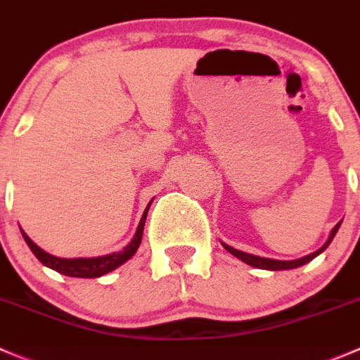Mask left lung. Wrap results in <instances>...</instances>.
<instances>
[{
    "label": "left lung",
    "mask_w": 360,
    "mask_h": 360,
    "mask_svg": "<svg viewBox=\"0 0 360 360\" xmlns=\"http://www.w3.org/2000/svg\"><path fill=\"white\" fill-rule=\"evenodd\" d=\"M340 225H341V221L338 223V225L334 226L333 230H330L329 239L326 240V244H323V246L320 248V250L313 251L311 255H306V257H302V258H297V260H273V258H264V257H257V255L244 253V251L236 250V248L229 246V244H225V243H221V244H223V248H225V250L229 251V253H232L233 257H237V258H239V260L246 262L248 265H253V267H258V269H267V271H287V269L301 267V265L308 264V262H311L313 258L319 257L320 253H323V251L327 250V246H329V244H330V240L334 239V236H336L338 230H340Z\"/></svg>",
    "instance_id": "obj_1"
}]
</instances>
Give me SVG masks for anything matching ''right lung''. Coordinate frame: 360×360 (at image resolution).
<instances>
[{
	"mask_svg": "<svg viewBox=\"0 0 360 360\" xmlns=\"http://www.w3.org/2000/svg\"><path fill=\"white\" fill-rule=\"evenodd\" d=\"M151 202H149L148 207H146V211H144V214H142L141 223H139L137 230H135L134 239H131L130 243L123 248V250L117 251V253L103 255V257H93V258L54 257V255L47 253V251L41 250L40 246H37V244H34L33 240L27 237V233L24 232L22 229H20V232H22L24 240H26V244L30 246V250L34 253V257H37L44 265H47V267L58 271L59 274H65V276H72V278H100V276H103V274L114 271V269H117L120 265H123L124 262L130 260V258L137 253L139 246H141V240H142V232H144L146 216H148Z\"/></svg>",
	"mask_w": 360,
	"mask_h": 360,
	"instance_id": "add662e5",
	"label": "right lung"
}]
</instances>
